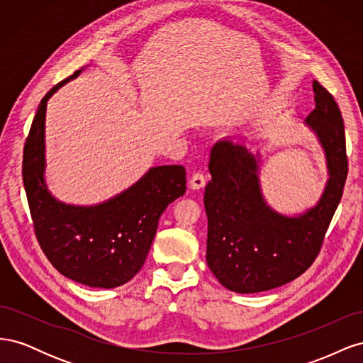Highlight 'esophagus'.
I'll return each instance as SVG.
<instances>
[{
	"label": "esophagus",
	"instance_id": "34e87169",
	"mask_svg": "<svg viewBox=\"0 0 363 363\" xmlns=\"http://www.w3.org/2000/svg\"><path fill=\"white\" fill-rule=\"evenodd\" d=\"M206 186V177L201 172H195L192 174V177L189 180V188L194 191H199Z\"/></svg>",
	"mask_w": 363,
	"mask_h": 363
}]
</instances>
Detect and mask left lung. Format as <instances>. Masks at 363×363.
<instances>
[{"instance_id": "8db88e82", "label": "left lung", "mask_w": 363, "mask_h": 363, "mask_svg": "<svg viewBox=\"0 0 363 363\" xmlns=\"http://www.w3.org/2000/svg\"><path fill=\"white\" fill-rule=\"evenodd\" d=\"M315 108L306 125L325 152L328 180L316 206L286 216L269 207L259 182V155L232 138L211 152L204 191L207 265L227 289L255 294L279 288L309 268L321 250L348 174L344 119L332 94L313 82Z\"/></svg>"}]
</instances>
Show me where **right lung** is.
Segmentation results:
<instances>
[{
  "mask_svg": "<svg viewBox=\"0 0 363 363\" xmlns=\"http://www.w3.org/2000/svg\"><path fill=\"white\" fill-rule=\"evenodd\" d=\"M82 71L42 98L26 140L23 180L38 242L51 265L77 283L111 289L144 267L160 215L186 192V171L182 164L155 167L124 192L95 206L54 199L43 177L47 103Z\"/></svg>",
  "mask_w": 363,
  "mask_h": 363,
  "instance_id": "1",
  "label": "right lung"
}]
</instances>
